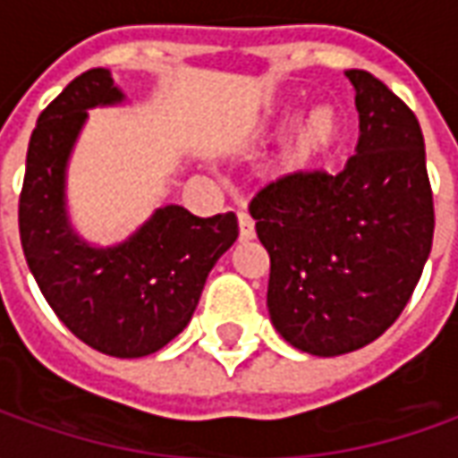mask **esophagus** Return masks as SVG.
Segmentation results:
<instances>
[{
    "instance_id": "34e87169",
    "label": "esophagus",
    "mask_w": 458,
    "mask_h": 458,
    "mask_svg": "<svg viewBox=\"0 0 458 458\" xmlns=\"http://www.w3.org/2000/svg\"><path fill=\"white\" fill-rule=\"evenodd\" d=\"M236 216H239V239H242V242L254 239V234H257V232H254V219L249 216L247 211H239Z\"/></svg>"
}]
</instances>
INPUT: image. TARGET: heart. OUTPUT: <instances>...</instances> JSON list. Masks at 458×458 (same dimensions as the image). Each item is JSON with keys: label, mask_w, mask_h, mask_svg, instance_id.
Segmentation results:
<instances>
[{"label": "heart", "mask_w": 458, "mask_h": 458, "mask_svg": "<svg viewBox=\"0 0 458 458\" xmlns=\"http://www.w3.org/2000/svg\"><path fill=\"white\" fill-rule=\"evenodd\" d=\"M339 127H342L339 114L331 106H317L284 151V164L289 169H307L317 164L321 154L336 144Z\"/></svg>", "instance_id": "obj_1"}]
</instances>
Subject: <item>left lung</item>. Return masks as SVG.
<instances>
[{
  "label": "left lung",
  "instance_id": "1",
  "mask_svg": "<svg viewBox=\"0 0 458 458\" xmlns=\"http://www.w3.org/2000/svg\"><path fill=\"white\" fill-rule=\"evenodd\" d=\"M346 77L361 129L354 157L339 174L279 176L249 201L269 251L271 324L314 356L379 339L414 294L434 239L419 119L374 74Z\"/></svg>",
  "mask_w": 458,
  "mask_h": 458
}]
</instances>
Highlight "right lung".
<instances>
[{
    "label": "right lung",
    "instance_id": "1",
    "mask_svg": "<svg viewBox=\"0 0 458 458\" xmlns=\"http://www.w3.org/2000/svg\"><path fill=\"white\" fill-rule=\"evenodd\" d=\"M122 99L109 69H89L39 114L19 194V236L44 299L66 329L102 354L137 359L159 352L187 327L239 224L234 211L201 219L169 204L119 247L94 249L72 232L64 209L69 151L87 109Z\"/></svg>",
    "mask_w": 458,
    "mask_h": 458
}]
</instances>
